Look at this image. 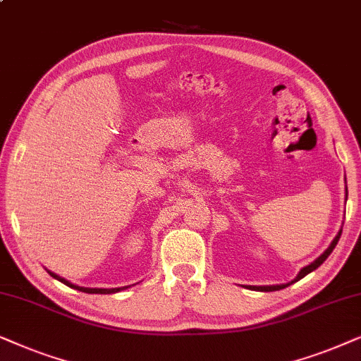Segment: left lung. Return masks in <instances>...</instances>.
Listing matches in <instances>:
<instances>
[{"label": "left lung", "instance_id": "1", "mask_svg": "<svg viewBox=\"0 0 361 361\" xmlns=\"http://www.w3.org/2000/svg\"><path fill=\"white\" fill-rule=\"evenodd\" d=\"M345 183H347V180H345ZM347 196H348V193H347V188H345V200H347ZM340 236H342V229L338 231V234L337 236L334 238V241L330 243V246L325 249L324 252L320 254L319 257L315 259L314 262H310L309 266H305V267H302L300 269V272L297 274V277L295 279H292L290 282H287V284H277V286H249V289H252V290H261V292H274V290H281V289H286V287H289L290 284H294V282H297V281H300L302 277H305L307 274H310L312 271H315L317 267H320L322 264H324V261L326 257L330 256L331 254V251H334L335 249V246H337V243H338V239H340Z\"/></svg>", "mask_w": 361, "mask_h": 361}]
</instances>
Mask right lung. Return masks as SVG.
Returning a JSON list of instances; mask_svg holds the SVG:
<instances>
[{
    "label": "right lung",
    "mask_w": 361,
    "mask_h": 361,
    "mask_svg": "<svg viewBox=\"0 0 361 361\" xmlns=\"http://www.w3.org/2000/svg\"><path fill=\"white\" fill-rule=\"evenodd\" d=\"M46 271H47V269H46ZM47 272H49V276H51V277L57 279V281L62 282V284H66L67 287H71V289H75V290L85 292V294H115V292L125 290V289H128V287H130V286H125V287H114V289H97V287H80V286L72 284V282L67 281V279L61 277V276H57V274H54V272H51V271H47Z\"/></svg>",
    "instance_id": "1"
}]
</instances>
